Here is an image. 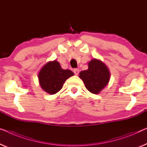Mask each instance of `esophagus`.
I'll return each instance as SVG.
<instances>
[{"mask_svg": "<svg viewBox=\"0 0 147 147\" xmlns=\"http://www.w3.org/2000/svg\"><path fill=\"white\" fill-rule=\"evenodd\" d=\"M73 72H74V74H76V75H78V74H79V69H74L73 70Z\"/></svg>", "mask_w": 147, "mask_h": 147, "instance_id": "34e87169", "label": "esophagus"}]
</instances>
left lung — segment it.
<instances>
[{
  "label": "left lung",
  "instance_id": "obj_1",
  "mask_svg": "<svg viewBox=\"0 0 147 147\" xmlns=\"http://www.w3.org/2000/svg\"><path fill=\"white\" fill-rule=\"evenodd\" d=\"M79 77L88 90L93 94H99L108 84L110 73L104 63L94 59L88 63V69L79 73Z\"/></svg>",
  "mask_w": 147,
  "mask_h": 147
}]
</instances>
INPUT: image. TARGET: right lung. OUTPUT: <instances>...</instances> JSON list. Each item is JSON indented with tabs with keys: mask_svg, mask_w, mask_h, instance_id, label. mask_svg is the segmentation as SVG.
<instances>
[{
	"mask_svg": "<svg viewBox=\"0 0 147 147\" xmlns=\"http://www.w3.org/2000/svg\"><path fill=\"white\" fill-rule=\"evenodd\" d=\"M74 73L70 70H64L56 60L49 61L42 67L38 74L39 84L43 90L49 94H55L63 88L65 80Z\"/></svg>",
	"mask_w": 147,
	"mask_h": 147,
	"instance_id": "obj_1",
	"label": "right lung"
}]
</instances>
